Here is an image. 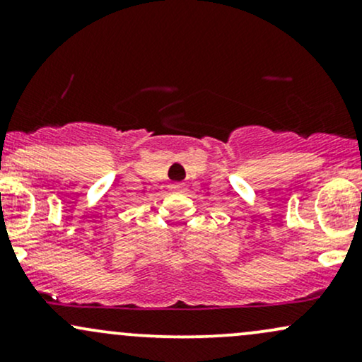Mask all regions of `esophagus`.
<instances>
[{
    "mask_svg": "<svg viewBox=\"0 0 362 362\" xmlns=\"http://www.w3.org/2000/svg\"><path fill=\"white\" fill-rule=\"evenodd\" d=\"M172 190H182V184H172Z\"/></svg>",
    "mask_w": 362,
    "mask_h": 362,
    "instance_id": "34e87169",
    "label": "esophagus"
}]
</instances>
